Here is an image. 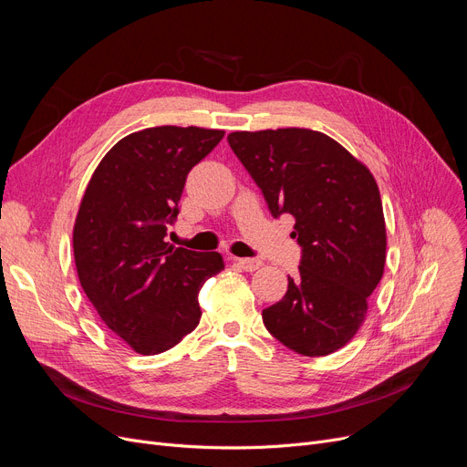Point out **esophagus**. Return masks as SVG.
<instances>
[{
  "label": "esophagus",
  "instance_id": "34e87169",
  "mask_svg": "<svg viewBox=\"0 0 467 467\" xmlns=\"http://www.w3.org/2000/svg\"><path fill=\"white\" fill-rule=\"evenodd\" d=\"M236 263H238V266H242L244 271H248V273L257 271V268L263 265V261H259V259H252V257H242V259H236Z\"/></svg>",
  "mask_w": 467,
  "mask_h": 467
}]
</instances>
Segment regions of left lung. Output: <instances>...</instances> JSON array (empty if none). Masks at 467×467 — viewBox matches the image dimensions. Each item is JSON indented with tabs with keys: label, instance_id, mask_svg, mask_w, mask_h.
<instances>
[{
	"label": "left lung",
	"instance_id": "obj_1",
	"mask_svg": "<svg viewBox=\"0 0 467 467\" xmlns=\"http://www.w3.org/2000/svg\"><path fill=\"white\" fill-rule=\"evenodd\" d=\"M227 140L271 213L296 217L299 276H287L284 299L263 310L265 327L303 356L342 348L384 273L386 225L373 174L324 132L278 129Z\"/></svg>",
	"mask_w": 467,
	"mask_h": 467
}]
</instances>
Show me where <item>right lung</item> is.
I'll return each instance as SVG.
<instances>
[{"instance_id":"right-lung-1","label":"right lung","mask_w":467,"mask_h":467,"mask_svg":"<svg viewBox=\"0 0 467 467\" xmlns=\"http://www.w3.org/2000/svg\"><path fill=\"white\" fill-rule=\"evenodd\" d=\"M223 136L199 127L132 132L85 189L73 227L78 276L104 324L138 354L166 352L199 326V291L225 268L217 252L166 242L187 174Z\"/></svg>"}]
</instances>
